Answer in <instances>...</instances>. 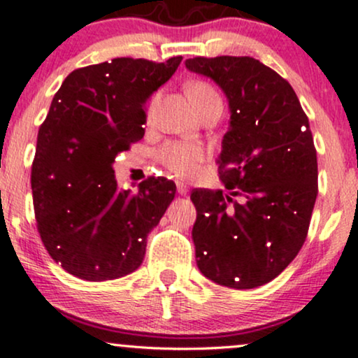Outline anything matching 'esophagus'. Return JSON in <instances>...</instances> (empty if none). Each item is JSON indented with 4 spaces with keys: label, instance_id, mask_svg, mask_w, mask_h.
Wrapping results in <instances>:
<instances>
[{
    "label": "esophagus",
    "instance_id": "esophagus-1",
    "mask_svg": "<svg viewBox=\"0 0 358 358\" xmlns=\"http://www.w3.org/2000/svg\"><path fill=\"white\" fill-rule=\"evenodd\" d=\"M176 192L180 193V195H187L188 193V185L185 182H176Z\"/></svg>",
    "mask_w": 358,
    "mask_h": 358
}]
</instances>
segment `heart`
Returning a JSON list of instances; mask_svg holds the SVG:
<instances>
[{
    "instance_id": "1",
    "label": "heart",
    "mask_w": 358,
    "mask_h": 358,
    "mask_svg": "<svg viewBox=\"0 0 358 358\" xmlns=\"http://www.w3.org/2000/svg\"><path fill=\"white\" fill-rule=\"evenodd\" d=\"M185 90H187L188 99L192 101V104L195 106L199 114L205 108H208V106L222 104L219 90L207 80L196 79L188 82ZM156 158L168 171L180 176V178H188V176L195 175L199 166L205 162L207 150L202 145H199V143L170 141L165 146L159 148Z\"/></svg>"
}]
</instances>
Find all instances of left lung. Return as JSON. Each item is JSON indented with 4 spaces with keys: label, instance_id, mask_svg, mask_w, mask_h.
<instances>
[{
    "label": "left lung",
    "instance_id": "left-lung-1",
    "mask_svg": "<svg viewBox=\"0 0 358 358\" xmlns=\"http://www.w3.org/2000/svg\"><path fill=\"white\" fill-rule=\"evenodd\" d=\"M231 108L219 175L231 195L195 188L192 237L205 278L236 289L273 281L298 256L318 195L308 116L289 82L252 57H193Z\"/></svg>",
    "mask_w": 358,
    "mask_h": 358
}]
</instances>
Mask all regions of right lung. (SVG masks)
I'll list each match as a JSON object with an SVG mask.
<instances>
[{
  "label": "right lung",
  "mask_w": 358,
  "mask_h": 358,
  "mask_svg": "<svg viewBox=\"0 0 358 358\" xmlns=\"http://www.w3.org/2000/svg\"><path fill=\"white\" fill-rule=\"evenodd\" d=\"M166 62L121 57L71 72L38 129L31 163L36 229L50 257L72 276L109 281L141 266L146 237L176 187L150 176L119 190L113 163L145 136V106L173 76Z\"/></svg>",
  "instance_id": "obj_1"
}]
</instances>
